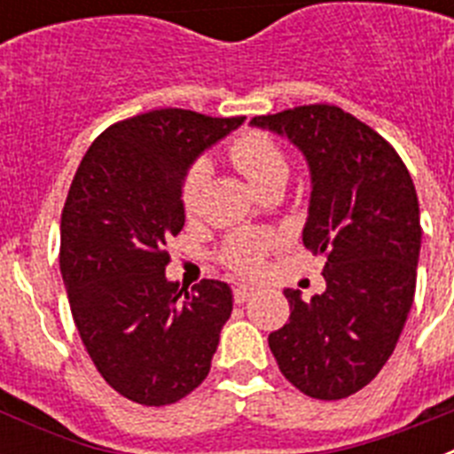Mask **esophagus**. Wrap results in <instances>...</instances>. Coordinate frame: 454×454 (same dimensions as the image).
Listing matches in <instances>:
<instances>
[{
  "label": "esophagus",
  "instance_id": "obj_1",
  "mask_svg": "<svg viewBox=\"0 0 454 454\" xmlns=\"http://www.w3.org/2000/svg\"><path fill=\"white\" fill-rule=\"evenodd\" d=\"M254 293H256V288L252 286V284H236V286H234V300L239 304H243V302H247V300H250Z\"/></svg>",
  "mask_w": 454,
  "mask_h": 454
}]
</instances>
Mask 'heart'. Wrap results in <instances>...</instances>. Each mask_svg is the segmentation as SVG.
Returning <instances> with one entry per match:
<instances>
[{"mask_svg":"<svg viewBox=\"0 0 454 454\" xmlns=\"http://www.w3.org/2000/svg\"><path fill=\"white\" fill-rule=\"evenodd\" d=\"M236 168L246 175L247 182L262 191L268 184L277 179H286L288 161L284 156L282 147L277 145L275 140L268 134L250 131L234 140L230 150ZM211 168L207 161H198L188 170L182 188V204L188 215L198 214L200 204H202V192L208 182ZM272 247V239L262 231H240L231 236L224 246V262L230 263L234 270H254L262 263L263 254Z\"/></svg>","mask_w":454,"mask_h":454,"instance_id":"1","label":"heart"}]
</instances>
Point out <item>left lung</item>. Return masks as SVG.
<instances>
[{
  "label": "left lung",
  "instance_id": "8db88e82",
  "mask_svg": "<svg viewBox=\"0 0 454 454\" xmlns=\"http://www.w3.org/2000/svg\"><path fill=\"white\" fill-rule=\"evenodd\" d=\"M250 127L302 152L311 179L304 247L323 254L325 288L268 336L279 371L318 400L348 398L382 371L414 302L419 198L407 168L368 124L330 104L256 115Z\"/></svg>",
  "mask_w": 454,
  "mask_h": 454
}]
</instances>
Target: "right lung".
I'll list each match as a JSON object with an SVG mask.
<instances>
[{
  "instance_id": "add662e5",
  "label": "right lung",
  "mask_w": 454,
  "mask_h": 454,
  "mask_svg": "<svg viewBox=\"0 0 454 454\" xmlns=\"http://www.w3.org/2000/svg\"><path fill=\"white\" fill-rule=\"evenodd\" d=\"M246 118L159 108L108 127L88 147L61 215V275L79 336L120 395L182 400L211 371L234 295L166 277V239L186 223L188 168Z\"/></svg>"
}]
</instances>
